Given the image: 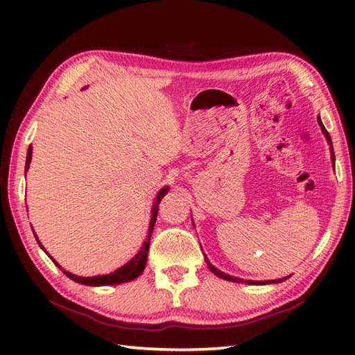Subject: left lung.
I'll use <instances>...</instances> for the list:
<instances>
[{"label":"left lung","mask_w":355,"mask_h":355,"mask_svg":"<svg viewBox=\"0 0 355 355\" xmlns=\"http://www.w3.org/2000/svg\"><path fill=\"white\" fill-rule=\"evenodd\" d=\"M318 122H319V125H320V128H322V131H323V134L327 135V140H328V143L331 145V158H333V162L336 160L334 158V150H333V141H331V137H329V134H328V131L325 130V126H323V123H322V120H320V117L318 119ZM206 262H207V267L212 270V273H215L216 276H220V277H223V279H225V281H232V282H244L243 279H238V277H233V276H229V275H224L223 271H220L218 268H215L212 263H210L209 261H207V258H206ZM279 281H282V279H279ZM279 281H273V282H279ZM247 284H254V282H252V281H247ZM258 284H267V282H258Z\"/></svg>","instance_id":"left-lung-1"}]
</instances>
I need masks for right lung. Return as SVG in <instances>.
<instances>
[{
	"mask_svg": "<svg viewBox=\"0 0 355 355\" xmlns=\"http://www.w3.org/2000/svg\"><path fill=\"white\" fill-rule=\"evenodd\" d=\"M32 160V148H28L27 150V160H26V169L28 168V163ZM168 192V187H163V189L158 192L157 195V200H155V205L153 207V216H150V224H149V233H148V238L145 243H143L141 250L137 253L134 259H131L128 263H125L123 267H120L119 270H116L114 273H110V275H103V276H94V277H80V276H74L69 271H65L64 268H61V266L56 261H53L56 263V266L64 271V275L69 276L73 281H76L79 284H84V285H116V284H122V282H130L132 279H135L137 276L141 275V271L145 270L146 266V259H148V252H149V243H150V235H153V229H154V224L157 220V214H158V205H160L162 198L164 197V193ZM35 233V232H33ZM36 238V235H35ZM37 244L42 247V244L40 243V239L36 238ZM44 250V247H42ZM51 258V256H50Z\"/></svg>",
	"mask_w": 355,
	"mask_h": 355,
	"instance_id": "obj_1",
	"label": "right lung"
}]
</instances>
